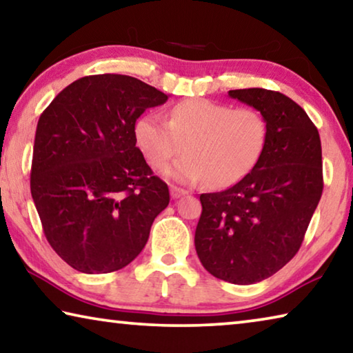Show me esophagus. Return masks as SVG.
Listing matches in <instances>:
<instances>
[{
    "mask_svg": "<svg viewBox=\"0 0 353 353\" xmlns=\"http://www.w3.org/2000/svg\"><path fill=\"white\" fill-rule=\"evenodd\" d=\"M170 192H171V198L172 199H177V198L183 196V194H187L185 190L181 188V187H176V185H171L170 187Z\"/></svg>",
    "mask_w": 353,
    "mask_h": 353,
    "instance_id": "34e87169",
    "label": "esophagus"
}]
</instances>
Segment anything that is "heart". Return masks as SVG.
Here are the masks:
<instances>
[{
  "label": "heart",
  "mask_w": 353,
  "mask_h": 353,
  "mask_svg": "<svg viewBox=\"0 0 353 353\" xmlns=\"http://www.w3.org/2000/svg\"><path fill=\"white\" fill-rule=\"evenodd\" d=\"M166 117L143 114L135 122V139L157 170L181 154L183 144L185 155L165 171L179 182L232 185L257 165L268 141L267 119L253 108L187 99L172 105Z\"/></svg>",
  "instance_id": "b5f03b06"
}]
</instances>
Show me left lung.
<instances>
[{
	"mask_svg": "<svg viewBox=\"0 0 353 353\" xmlns=\"http://www.w3.org/2000/svg\"><path fill=\"white\" fill-rule=\"evenodd\" d=\"M229 96L261 111L268 141L242 181L201 194L194 247L210 275L253 284L276 273L301 247L323 190L321 137L305 110L281 92L250 88Z\"/></svg>",
	"mask_w": 353,
	"mask_h": 353,
	"instance_id": "1",
	"label": "left lung"
}]
</instances>
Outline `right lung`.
Listing matches in <instances>:
<instances>
[{
    "mask_svg": "<svg viewBox=\"0 0 353 353\" xmlns=\"http://www.w3.org/2000/svg\"><path fill=\"white\" fill-rule=\"evenodd\" d=\"M168 100L138 78L83 77L39 117L31 194L43 234L83 273L124 268L141 253L170 190L137 148L135 122Z\"/></svg>",
    "mask_w": 353,
    "mask_h": 353,
    "instance_id": "obj_1",
    "label": "right lung"
}]
</instances>
